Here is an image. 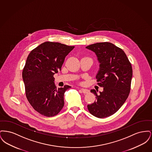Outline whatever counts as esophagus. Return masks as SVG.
Instances as JSON below:
<instances>
[{"instance_id": "esophagus-1", "label": "esophagus", "mask_w": 152, "mask_h": 152, "mask_svg": "<svg viewBox=\"0 0 152 152\" xmlns=\"http://www.w3.org/2000/svg\"><path fill=\"white\" fill-rule=\"evenodd\" d=\"M81 91L83 93V94H88L89 92V91L87 89H84V88H81L80 89Z\"/></svg>"}]
</instances>
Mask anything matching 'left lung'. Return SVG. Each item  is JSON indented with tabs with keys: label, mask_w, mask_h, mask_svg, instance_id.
<instances>
[{
	"label": "left lung",
	"mask_w": 152,
	"mask_h": 152,
	"mask_svg": "<svg viewBox=\"0 0 152 152\" xmlns=\"http://www.w3.org/2000/svg\"><path fill=\"white\" fill-rule=\"evenodd\" d=\"M86 48L94 52L100 63L96 79L103 87L100 94L94 89L96 101L88 105L89 112L98 118L111 116L121 107L130 93L132 67L122 49L109 42L97 43Z\"/></svg>",
	"instance_id": "left-lung-1"
}]
</instances>
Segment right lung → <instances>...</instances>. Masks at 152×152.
<instances>
[{
  "label": "right lung",
  "instance_id": "1",
  "mask_svg": "<svg viewBox=\"0 0 152 152\" xmlns=\"http://www.w3.org/2000/svg\"><path fill=\"white\" fill-rule=\"evenodd\" d=\"M75 48L65 44L46 42L29 53L22 72L27 99L40 114L58 115L64 105V86L57 89L53 75L61 71L65 57Z\"/></svg>",
  "mask_w": 152,
  "mask_h": 152
}]
</instances>
